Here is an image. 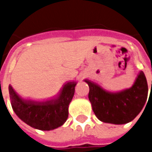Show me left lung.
<instances>
[{
    "label": "left lung",
    "instance_id": "obj_1",
    "mask_svg": "<svg viewBox=\"0 0 152 152\" xmlns=\"http://www.w3.org/2000/svg\"><path fill=\"white\" fill-rule=\"evenodd\" d=\"M93 111L103 123L126 124L142 111L148 97V84L143 72L137 75L132 87L116 94H110L88 82Z\"/></svg>",
    "mask_w": 152,
    "mask_h": 152
}]
</instances>
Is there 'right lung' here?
I'll return each instance as SVG.
<instances>
[{"instance_id": "1", "label": "right lung", "mask_w": 152, "mask_h": 152, "mask_svg": "<svg viewBox=\"0 0 152 152\" xmlns=\"http://www.w3.org/2000/svg\"><path fill=\"white\" fill-rule=\"evenodd\" d=\"M75 85V83L65 85L58 100L46 103L24 102L9 86L12 108L17 116L31 127L44 131L55 129L68 119V106L73 98Z\"/></svg>"}]
</instances>
